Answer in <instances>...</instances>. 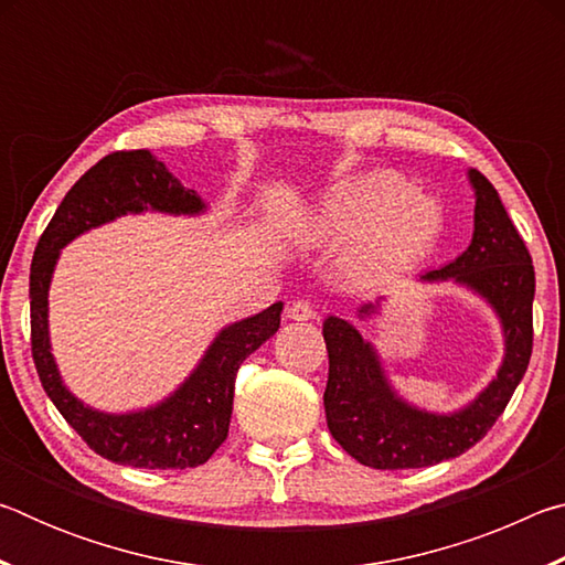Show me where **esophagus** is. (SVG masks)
<instances>
[{
  "instance_id": "1",
  "label": "esophagus",
  "mask_w": 565,
  "mask_h": 565,
  "mask_svg": "<svg viewBox=\"0 0 565 565\" xmlns=\"http://www.w3.org/2000/svg\"><path fill=\"white\" fill-rule=\"evenodd\" d=\"M286 317L291 321H309L317 317V311H313V303L306 301V299H296L289 303V309H286Z\"/></svg>"
}]
</instances>
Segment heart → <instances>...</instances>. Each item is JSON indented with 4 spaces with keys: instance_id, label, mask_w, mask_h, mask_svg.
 <instances>
[{
    "instance_id": "obj_1",
    "label": "heart",
    "mask_w": 565,
    "mask_h": 565,
    "mask_svg": "<svg viewBox=\"0 0 565 565\" xmlns=\"http://www.w3.org/2000/svg\"><path fill=\"white\" fill-rule=\"evenodd\" d=\"M446 212L434 194L411 189L398 171L374 169L333 186L311 218L321 242H347L341 266L353 281L384 284L434 252Z\"/></svg>"
}]
</instances>
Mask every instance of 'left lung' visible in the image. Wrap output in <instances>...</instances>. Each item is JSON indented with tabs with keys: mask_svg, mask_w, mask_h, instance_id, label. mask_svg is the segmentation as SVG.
Masks as SVG:
<instances>
[{
	"mask_svg": "<svg viewBox=\"0 0 565 565\" xmlns=\"http://www.w3.org/2000/svg\"><path fill=\"white\" fill-rule=\"evenodd\" d=\"M468 179L476 189L471 246L444 269L426 271L420 281H456L483 296L501 319L503 363L471 404L454 414H428L391 388L376 349L349 321L329 317L323 321L327 424L343 451L363 466L396 471L461 456L491 431L529 369L535 294L531 254L491 181L476 169L468 171ZM376 309L379 301L363 303L359 317H371Z\"/></svg>",
	"mask_w": 565,
	"mask_h": 565,
	"instance_id": "obj_1",
	"label": "left lung"
}]
</instances>
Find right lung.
<instances>
[{
  "label": "right lung",
  "mask_w": 565,
  "mask_h": 565,
  "mask_svg": "<svg viewBox=\"0 0 565 565\" xmlns=\"http://www.w3.org/2000/svg\"><path fill=\"white\" fill-rule=\"evenodd\" d=\"M202 214L206 204L179 184L151 151H114L66 191L36 244L30 271L32 359L46 396L92 451L134 468H194L228 436L236 371L248 353L279 331L284 303L222 329L191 376L161 404L134 414H102L62 384L50 347V281L60 248L94 226L139 212Z\"/></svg>",
  "instance_id": "add662e5"
}]
</instances>
